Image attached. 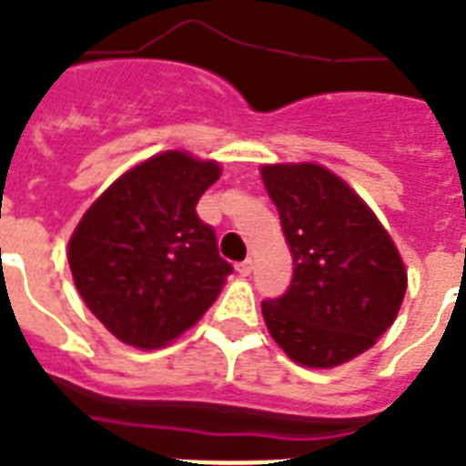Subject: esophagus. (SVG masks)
I'll list each match as a JSON object with an SVG mask.
<instances>
[{
    "instance_id": "1",
    "label": "esophagus",
    "mask_w": 466,
    "mask_h": 466,
    "mask_svg": "<svg viewBox=\"0 0 466 466\" xmlns=\"http://www.w3.org/2000/svg\"><path fill=\"white\" fill-rule=\"evenodd\" d=\"M251 270H254V261H251V258H248V261H241V263H237V273H239V276H251Z\"/></svg>"
}]
</instances>
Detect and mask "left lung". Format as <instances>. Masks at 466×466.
<instances>
[{
	"label": "left lung",
	"instance_id": "left-lung-1",
	"mask_svg": "<svg viewBox=\"0 0 466 466\" xmlns=\"http://www.w3.org/2000/svg\"><path fill=\"white\" fill-rule=\"evenodd\" d=\"M261 176L295 266L283 298L261 305L270 336L305 368L353 360L394 324L404 261L375 212L329 168L266 164Z\"/></svg>",
	"mask_w": 466,
	"mask_h": 466
}]
</instances>
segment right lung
<instances>
[{
  "mask_svg": "<svg viewBox=\"0 0 466 466\" xmlns=\"http://www.w3.org/2000/svg\"><path fill=\"white\" fill-rule=\"evenodd\" d=\"M219 174L218 161L168 149L111 183L76 225L67 248L76 290L127 346L152 350L178 339L232 273L196 212Z\"/></svg>",
  "mask_w": 466,
  "mask_h": 466,
  "instance_id": "add662e5",
  "label": "right lung"
}]
</instances>
